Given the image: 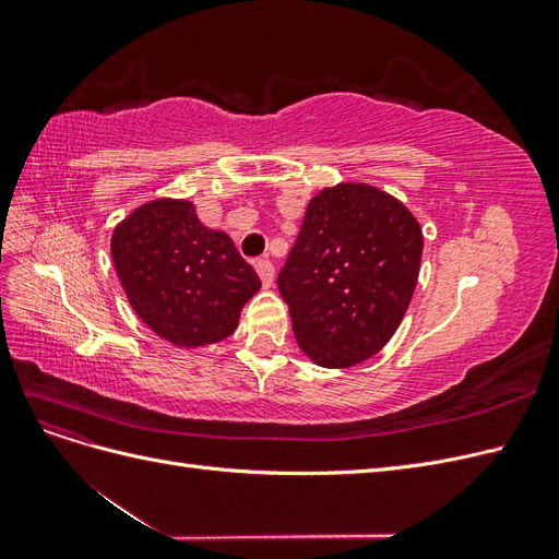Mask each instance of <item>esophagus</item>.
<instances>
[{
	"instance_id": "34e87169",
	"label": "esophagus",
	"mask_w": 559,
	"mask_h": 559,
	"mask_svg": "<svg viewBox=\"0 0 559 559\" xmlns=\"http://www.w3.org/2000/svg\"><path fill=\"white\" fill-rule=\"evenodd\" d=\"M257 273H259L263 286H273V282H275V267H273V263H270L267 259L257 261Z\"/></svg>"
}]
</instances>
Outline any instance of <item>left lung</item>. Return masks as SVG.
<instances>
[{
    "instance_id": "left-lung-1",
    "label": "left lung",
    "mask_w": 559,
    "mask_h": 559,
    "mask_svg": "<svg viewBox=\"0 0 559 559\" xmlns=\"http://www.w3.org/2000/svg\"><path fill=\"white\" fill-rule=\"evenodd\" d=\"M421 247L417 218L376 186L317 193L277 277L300 349L324 368L378 354L411 306Z\"/></svg>"
}]
</instances>
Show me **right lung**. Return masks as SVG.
Here are the masks:
<instances>
[{
    "instance_id": "obj_1",
    "label": "right lung",
    "mask_w": 559,
    "mask_h": 559,
    "mask_svg": "<svg viewBox=\"0 0 559 559\" xmlns=\"http://www.w3.org/2000/svg\"><path fill=\"white\" fill-rule=\"evenodd\" d=\"M111 259L132 310L177 347L224 341L261 289L228 235L202 226L189 200H151L128 214L111 235Z\"/></svg>"
}]
</instances>
